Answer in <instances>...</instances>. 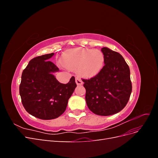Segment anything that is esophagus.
<instances>
[{
	"instance_id": "esophagus-1",
	"label": "esophagus",
	"mask_w": 158,
	"mask_h": 158,
	"mask_svg": "<svg viewBox=\"0 0 158 158\" xmlns=\"http://www.w3.org/2000/svg\"><path fill=\"white\" fill-rule=\"evenodd\" d=\"M76 83L78 85H82L83 84V82L79 77H76Z\"/></svg>"
}]
</instances>
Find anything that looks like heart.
<instances>
[{
    "mask_svg": "<svg viewBox=\"0 0 158 158\" xmlns=\"http://www.w3.org/2000/svg\"><path fill=\"white\" fill-rule=\"evenodd\" d=\"M61 63L66 69L76 70L83 77L90 78L97 75L103 67L105 57L99 49L75 48L66 51Z\"/></svg>",
    "mask_w": 158,
    "mask_h": 158,
    "instance_id": "1",
    "label": "heart"
}]
</instances>
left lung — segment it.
Masks as SVG:
<instances>
[{
  "label": "left lung",
  "instance_id": "8db88e82",
  "mask_svg": "<svg viewBox=\"0 0 158 158\" xmlns=\"http://www.w3.org/2000/svg\"><path fill=\"white\" fill-rule=\"evenodd\" d=\"M102 51L105 65L99 73L89 80L82 79L85 89V102L94 113L109 116L126 106L132 92L130 69L118 52L107 47Z\"/></svg>",
  "mask_w": 158,
  "mask_h": 158
}]
</instances>
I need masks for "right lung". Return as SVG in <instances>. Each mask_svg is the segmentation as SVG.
<instances>
[{"mask_svg": "<svg viewBox=\"0 0 158 158\" xmlns=\"http://www.w3.org/2000/svg\"><path fill=\"white\" fill-rule=\"evenodd\" d=\"M53 52L35 57L23 70L20 85L22 103L26 111L43 120L60 116L76 87L75 78L67 84L60 83L53 73L59 68L49 59Z\"/></svg>", "mask_w": 158, "mask_h": 158, "instance_id": "1", "label": "right lung"}]
</instances>
